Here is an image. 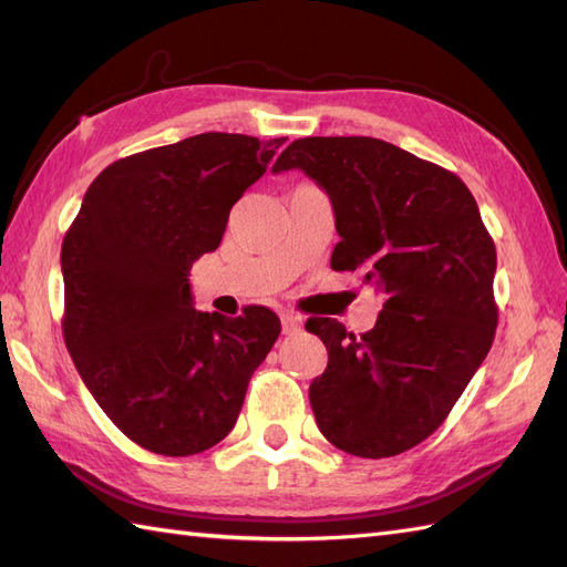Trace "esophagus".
Returning <instances> with one entry per match:
<instances>
[{"instance_id": "34e87169", "label": "esophagus", "mask_w": 567, "mask_h": 567, "mask_svg": "<svg viewBox=\"0 0 567 567\" xmlns=\"http://www.w3.org/2000/svg\"><path fill=\"white\" fill-rule=\"evenodd\" d=\"M297 331H302V317L297 315H282V333L292 336Z\"/></svg>"}]
</instances>
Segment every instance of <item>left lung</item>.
<instances>
[{
    "instance_id": "left-lung-1",
    "label": "left lung",
    "mask_w": 567,
    "mask_h": 567,
    "mask_svg": "<svg viewBox=\"0 0 567 567\" xmlns=\"http://www.w3.org/2000/svg\"><path fill=\"white\" fill-rule=\"evenodd\" d=\"M295 167L333 204L331 268L384 299L368 333L307 321L329 351L309 388L317 426L351 455H400L443 424L495 339V244L461 177L388 141L297 138L272 173Z\"/></svg>"
}]
</instances>
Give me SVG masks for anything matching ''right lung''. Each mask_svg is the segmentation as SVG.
Listing matches in <instances>:
<instances>
[{
	"mask_svg": "<svg viewBox=\"0 0 567 567\" xmlns=\"http://www.w3.org/2000/svg\"><path fill=\"white\" fill-rule=\"evenodd\" d=\"M285 138L199 134L112 163L84 192L60 250L63 336L82 382L126 436L195 455L234 429L280 319L192 307L189 268Z\"/></svg>",
	"mask_w": 567,
	"mask_h": 567,
	"instance_id": "1",
	"label": "right lung"
}]
</instances>
